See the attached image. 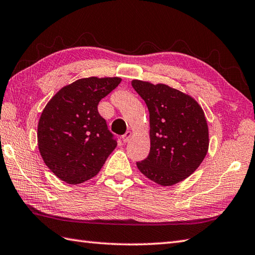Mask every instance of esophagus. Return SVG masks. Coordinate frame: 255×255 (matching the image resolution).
I'll list each match as a JSON object with an SVG mask.
<instances>
[{"label": "esophagus", "mask_w": 255, "mask_h": 255, "mask_svg": "<svg viewBox=\"0 0 255 255\" xmlns=\"http://www.w3.org/2000/svg\"><path fill=\"white\" fill-rule=\"evenodd\" d=\"M130 137H131V131H127V132L125 133L124 136L122 137V139H123L124 142H128L129 139H130Z\"/></svg>", "instance_id": "1"}]
</instances>
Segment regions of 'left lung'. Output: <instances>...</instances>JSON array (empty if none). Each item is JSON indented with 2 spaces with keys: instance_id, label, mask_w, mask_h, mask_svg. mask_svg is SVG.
I'll use <instances>...</instances> for the list:
<instances>
[{
  "instance_id": "left-lung-1",
  "label": "left lung",
  "mask_w": 255,
  "mask_h": 255,
  "mask_svg": "<svg viewBox=\"0 0 255 255\" xmlns=\"http://www.w3.org/2000/svg\"><path fill=\"white\" fill-rule=\"evenodd\" d=\"M146 103L150 123V152L137 167L160 186L183 181L197 170L209 148V129L200 105L168 85L133 79Z\"/></svg>"
}]
</instances>
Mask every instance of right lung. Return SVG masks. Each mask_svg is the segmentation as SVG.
<instances>
[{
    "instance_id": "right-lung-1",
    "label": "right lung",
    "mask_w": 255,
    "mask_h": 255,
    "mask_svg": "<svg viewBox=\"0 0 255 255\" xmlns=\"http://www.w3.org/2000/svg\"><path fill=\"white\" fill-rule=\"evenodd\" d=\"M121 82L119 77L77 79L59 89L45 106L37 144L45 164L61 180L69 184L89 180L116 148L97 106Z\"/></svg>"
}]
</instances>
